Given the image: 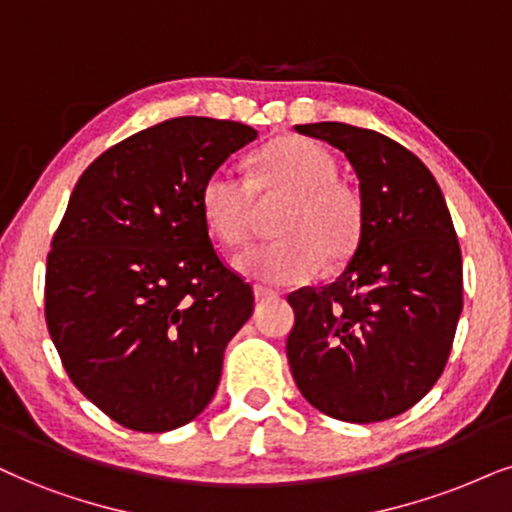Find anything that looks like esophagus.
<instances>
[{"instance_id": "1", "label": "esophagus", "mask_w": 512, "mask_h": 512, "mask_svg": "<svg viewBox=\"0 0 512 512\" xmlns=\"http://www.w3.org/2000/svg\"><path fill=\"white\" fill-rule=\"evenodd\" d=\"M254 296H256L258 301H263V299H273V296H277V292H275V289H268V287L256 285V287H254Z\"/></svg>"}]
</instances>
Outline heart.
<instances>
[{"mask_svg":"<svg viewBox=\"0 0 512 512\" xmlns=\"http://www.w3.org/2000/svg\"><path fill=\"white\" fill-rule=\"evenodd\" d=\"M258 199H287L277 220L280 239L254 246L235 258L251 280L296 285L323 268L344 263L363 235V199L337 180V163L327 149L299 135L270 142L254 156L251 178L216 168L201 187L199 201L208 230L227 246H244L254 235Z\"/></svg>","mask_w":512,"mask_h":512,"instance_id":"b5f03b06","label":"heart"}]
</instances>
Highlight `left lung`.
<instances>
[{
  "label": "left lung",
  "instance_id": "obj_1",
  "mask_svg": "<svg viewBox=\"0 0 512 512\" xmlns=\"http://www.w3.org/2000/svg\"><path fill=\"white\" fill-rule=\"evenodd\" d=\"M344 151L361 180L363 235L327 287L287 296V358L304 399L344 422L415 406L446 368L463 311V258L444 194L413 151L346 123L296 125Z\"/></svg>",
  "mask_w": 512,
  "mask_h": 512
}]
</instances>
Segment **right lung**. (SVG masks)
<instances>
[{
	"label": "right lung",
	"instance_id": "obj_1",
	"mask_svg": "<svg viewBox=\"0 0 512 512\" xmlns=\"http://www.w3.org/2000/svg\"><path fill=\"white\" fill-rule=\"evenodd\" d=\"M258 132L182 116L118 142L80 175L52 239L44 318L71 382L118 425L168 432L216 394L254 289L220 261L201 187Z\"/></svg>",
	"mask_w": 512,
	"mask_h": 512
}]
</instances>
